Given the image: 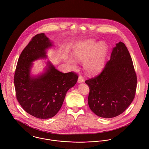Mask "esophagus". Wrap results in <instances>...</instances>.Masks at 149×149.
Masks as SVG:
<instances>
[{
	"label": "esophagus",
	"instance_id": "obj_1",
	"mask_svg": "<svg viewBox=\"0 0 149 149\" xmlns=\"http://www.w3.org/2000/svg\"><path fill=\"white\" fill-rule=\"evenodd\" d=\"M78 83H82L84 82V79L81 76H79L78 79Z\"/></svg>",
	"mask_w": 149,
	"mask_h": 149
}]
</instances>
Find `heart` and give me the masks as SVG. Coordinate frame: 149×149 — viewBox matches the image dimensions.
<instances>
[{
  "label": "heart",
  "instance_id": "1",
  "mask_svg": "<svg viewBox=\"0 0 149 149\" xmlns=\"http://www.w3.org/2000/svg\"><path fill=\"white\" fill-rule=\"evenodd\" d=\"M108 53V48L104 42H96L93 40L79 42L75 45L73 55L78 61H84L83 66L89 75H97L103 70ZM72 68L76 67V61L69 59L68 61Z\"/></svg>",
  "mask_w": 149,
  "mask_h": 149
}]
</instances>
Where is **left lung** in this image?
<instances>
[{
  "instance_id": "1",
  "label": "left lung",
  "mask_w": 149,
  "mask_h": 149,
  "mask_svg": "<svg viewBox=\"0 0 149 149\" xmlns=\"http://www.w3.org/2000/svg\"><path fill=\"white\" fill-rule=\"evenodd\" d=\"M85 83L89 87L88 104L96 115L112 118L130 106L135 97L137 77L129 51L123 42L116 44L101 74Z\"/></svg>"
}]
</instances>
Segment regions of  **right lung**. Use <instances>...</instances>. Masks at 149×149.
Returning <instances> with one entry per match:
<instances>
[{
	"mask_svg": "<svg viewBox=\"0 0 149 149\" xmlns=\"http://www.w3.org/2000/svg\"><path fill=\"white\" fill-rule=\"evenodd\" d=\"M53 46L44 33L36 35L21 54L15 72L18 101L27 113L38 119H49L56 115L67 91L76 84L78 78L72 72H60L49 61L43 72L31 75L33 62L47 59V51Z\"/></svg>",
	"mask_w": 149,
	"mask_h": 149,
	"instance_id": "obj_1",
	"label": "right lung"
}]
</instances>
